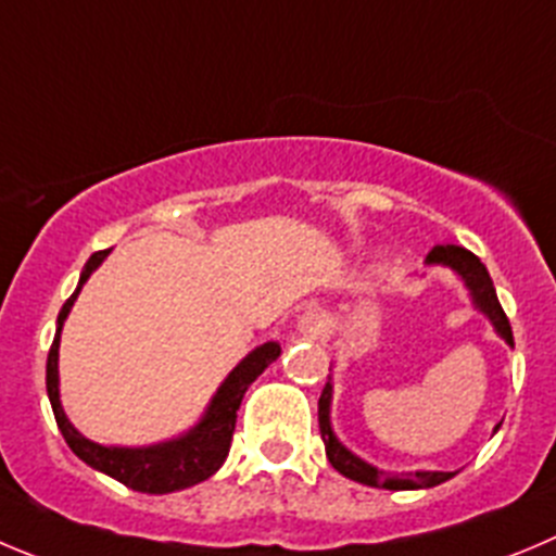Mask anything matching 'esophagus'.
<instances>
[{"label":"esophagus","instance_id":"obj_1","mask_svg":"<svg viewBox=\"0 0 556 556\" xmlns=\"http://www.w3.org/2000/svg\"><path fill=\"white\" fill-rule=\"evenodd\" d=\"M302 329L304 331H318L320 329L318 313H313V309H309V313H304L302 315Z\"/></svg>","mask_w":556,"mask_h":556}]
</instances>
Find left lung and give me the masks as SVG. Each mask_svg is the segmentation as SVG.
<instances>
[{
	"label": "left lung",
	"instance_id": "8db88e82",
	"mask_svg": "<svg viewBox=\"0 0 556 556\" xmlns=\"http://www.w3.org/2000/svg\"><path fill=\"white\" fill-rule=\"evenodd\" d=\"M428 263H442V266L455 268V271L464 277V282L469 285L477 309L489 315L496 334L513 345L510 320H507L505 309H502L500 299H496L494 282H491L489 271H485V266H482L477 254H471L469 249L464 247H453V243H447V247H435L433 252L428 254ZM329 403H331V383L326 381L318 401L320 439H324L326 444V458H329V464L334 466L342 477L362 482V485H370V489L408 491V489H433V485H439V482L450 480V477L455 475V471H412V475H403V477L383 475V471H378L376 466L365 464V460L356 458L354 453H349V450L337 442V435L331 433V422H329Z\"/></svg>",
	"mask_w": 556,
	"mask_h": 556
}]
</instances>
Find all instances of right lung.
<instances>
[{"instance_id": "add662e5", "label": "right lung", "mask_w": 556, "mask_h": 556, "mask_svg": "<svg viewBox=\"0 0 556 556\" xmlns=\"http://www.w3.org/2000/svg\"><path fill=\"white\" fill-rule=\"evenodd\" d=\"M109 249H101L85 263V271L79 277V288L74 295L62 304L60 318H56V334L49 349V359H46V389H49L51 412H54L56 428L65 435L67 447L74 450L87 466L103 471V475L114 477L117 482L128 485L142 494H173V491L189 489L197 482L207 480L222 464H225L227 453H230L232 430H236V412L243 401V392L249 383L261 376L268 365L279 356L277 342H266L261 349H254L230 376L219 387L216 397L207 406L205 417L200 419L197 428L189 433L175 439L167 444H155V447L144 450H123V447H101V444L90 442L74 425L67 422L65 412L60 406V387H56V351H60V331L65 324L67 313L74 307L76 295H79L81 285L87 282L92 271L103 263Z\"/></svg>"}]
</instances>
